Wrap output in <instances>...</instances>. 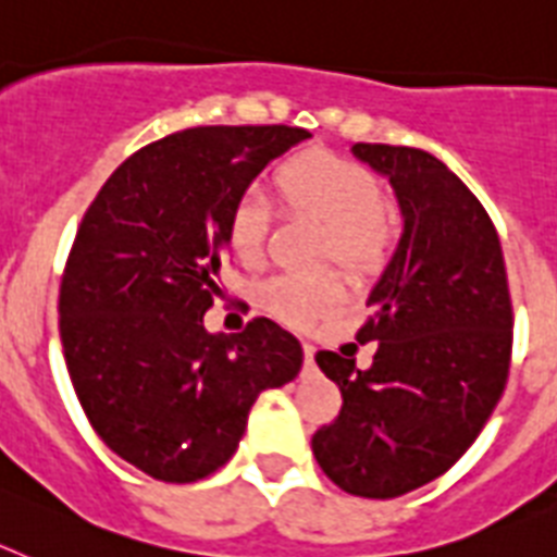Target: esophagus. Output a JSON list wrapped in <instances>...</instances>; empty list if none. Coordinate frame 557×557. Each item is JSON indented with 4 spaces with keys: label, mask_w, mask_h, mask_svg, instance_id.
<instances>
[{
    "label": "esophagus",
    "mask_w": 557,
    "mask_h": 557,
    "mask_svg": "<svg viewBox=\"0 0 557 557\" xmlns=\"http://www.w3.org/2000/svg\"><path fill=\"white\" fill-rule=\"evenodd\" d=\"M302 350H306V364L313 367V352H317V350H313L311 342H306V345H302Z\"/></svg>",
    "instance_id": "obj_1"
}]
</instances>
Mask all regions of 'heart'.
Returning <instances> with one entry per match:
<instances>
[{"instance_id":"1","label":"heart","mask_w":557,"mask_h":557,"mask_svg":"<svg viewBox=\"0 0 557 557\" xmlns=\"http://www.w3.org/2000/svg\"><path fill=\"white\" fill-rule=\"evenodd\" d=\"M285 201L311 212L327 226L325 258L350 274L379 269L393 249V226L386 221L384 187L367 168L327 151H308L288 159L277 171ZM269 210L258 193H240L226 212L224 238L240 263H255L263 251ZM260 306L285 325H308L338 302V283L331 274H277L258 288Z\"/></svg>"}]
</instances>
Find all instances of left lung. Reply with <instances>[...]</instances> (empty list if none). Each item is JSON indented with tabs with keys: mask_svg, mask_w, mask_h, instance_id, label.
Returning <instances> with one entry per match:
<instances>
[{
	"mask_svg": "<svg viewBox=\"0 0 557 557\" xmlns=\"http://www.w3.org/2000/svg\"><path fill=\"white\" fill-rule=\"evenodd\" d=\"M352 153L389 178L404 235L356 333L361 345L379 342L372 364L317 352L342 412L311 448L345 493L395 499L437 480L480 437L507 384L512 306L496 226L446 164L406 145L356 143Z\"/></svg>",
	"mask_w": 557,
	"mask_h": 557,
	"instance_id": "left-lung-1",
	"label": "left lung"
}]
</instances>
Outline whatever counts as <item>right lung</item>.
Returning a JSON list of instances; mask_svg holds the SVG:
<instances>
[{"label": "right lung", "instance_id": "add662e5", "mask_svg": "<svg viewBox=\"0 0 557 557\" xmlns=\"http://www.w3.org/2000/svg\"><path fill=\"white\" fill-rule=\"evenodd\" d=\"M311 134L198 125L139 148L86 210L66 258L58 331L75 395L111 451L159 482L230 462L263 389L297 379V336L258 317L207 333L232 201Z\"/></svg>", "mask_w": 557, "mask_h": 557}]
</instances>
